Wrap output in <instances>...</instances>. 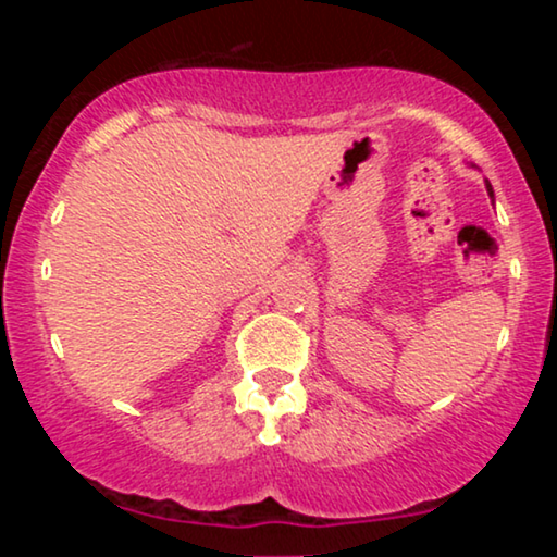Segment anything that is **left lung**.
Here are the masks:
<instances>
[{
    "label": "left lung",
    "mask_w": 557,
    "mask_h": 557,
    "mask_svg": "<svg viewBox=\"0 0 557 557\" xmlns=\"http://www.w3.org/2000/svg\"><path fill=\"white\" fill-rule=\"evenodd\" d=\"M486 189H490V195H492V185H486Z\"/></svg>",
    "instance_id": "left-lung-1"
}]
</instances>
